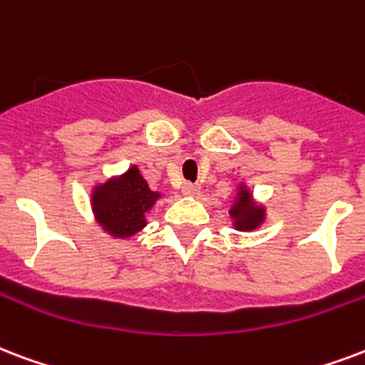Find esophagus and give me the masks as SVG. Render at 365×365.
<instances>
[{
  "label": "esophagus",
  "instance_id": "34e87169",
  "mask_svg": "<svg viewBox=\"0 0 365 365\" xmlns=\"http://www.w3.org/2000/svg\"><path fill=\"white\" fill-rule=\"evenodd\" d=\"M183 195H189V197H197V195L201 193V185H197V183H183L182 187Z\"/></svg>",
  "mask_w": 365,
  "mask_h": 365
}]
</instances>
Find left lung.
I'll return each mask as SVG.
<instances>
[{
  "mask_svg": "<svg viewBox=\"0 0 365 365\" xmlns=\"http://www.w3.org/2000/svg\"><path fill=\"white\" fill-rule=\"evenodd\" d=\"M230 218L237 232H255L266 222V208L255 201L245 183H239L235 199L230 207Z\"/></svg>",
  "mask_w": 365,
  "mask_h": 365,
  "instance_id": "1",
  "label": "left lung"
}]
</instances>
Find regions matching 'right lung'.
Listing matches in <instances>:
<instances>
[{
  "label": "right lung",
  "mask_w": 365,
  "mask_h": 365,
  "mask_svg": "<svg viewBox=\"0 0 365 365\" xmlns=\"http://www.w3.org/2000/svg\"><path fill=\"white\" fill-rule=\"evenodd\" d=\"M163 193L153 191L135 164L124 174L97 183L91 189L96 222L115 239H130L147 226V212Z\"/></svg>",
  "instance_id": "obj_1"
}]
</instances>
